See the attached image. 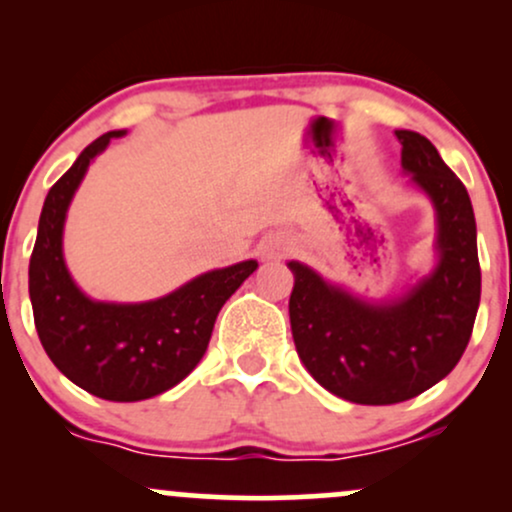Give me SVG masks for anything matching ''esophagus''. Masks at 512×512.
I'll return each instance as SVG.
<instances>
[{
	"label": "esophagus",
	"instance_id": "1",
	"mask_svg": "<svg viewBox=\"0 0 512 512\" xmlns=\"http://www.w3.org/2000/svg\"><path fill=\"white\" fill-rule=\"evenodd\" d=\"M284 250H286V240L272 238V240H269L267 248H264V255H267V257H276V255H281V252H284Z\"/></svg>",
	"mask_w": 512,
	"mask_h": 512
}]
</instances>
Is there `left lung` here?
I'll list each match as a JSON object with an SVG mask.
<instances>
[{"instance_id": "1", "label": "left lung", "mask_w": 512, "mask_h": 512, "mask_svg": "<svg viewBox=\"0 0 512 512\" xmlns=\"http://www.w3.org/2000/svg\"><path fill=\"white\" fill-rule=\"evenodd\" d=\"M402 168L438 216V267L392 303L358 301L301 262L289 315L296 351L332 395L354 404H397L457 366L481 298L477 221L467 187L419 132L397 129Z\"/></svg>"}]
</instances>
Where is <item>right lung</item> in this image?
Returning <instances> with one entry per match:
<instances>
[{
	"label": "right lung",
	"mask_w": 512,
	"mask_h": 512,
	"mask_svg": "<svg viewBox=\"0 0 512 512\" xmlns=\"http://www.w3.org/2000/svg\"><path fill=\"white\" fill-rule=\"evenodd\" d=\"M108 132L81 151L50 187L28 267L33 320L50 361L91 395L139 402L161 395L195 370L207 351L223 303L257 269L255 260L214 269L178 291L146 303H98L76 289L62 257L69 202Z\"/></svg>",
	"instance_id": "obj_1"
}]
</instances>
